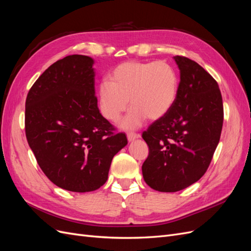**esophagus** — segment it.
Listing matches in <instances>:
<instances>
[{"instance_id": "34e87169", "label": "esophagus", "mask_w": 251, "mask_h": 251, "mask_svg": "<svg viewBox=\"0 0 251 251\" xmlns=\"http://www.w3.org/2000/svg\"><path fill=\"white\" fill-rule=\"evenodd\" d=\"M126 137H127V140H128V141H134L135 139L139 138L140 135L137 134V133H128V134L126 135Z\"/></svg>"}]
</instances>
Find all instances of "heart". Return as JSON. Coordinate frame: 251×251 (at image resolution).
Returning a JSON list of instances; mask_svg holds the SVG:
<instances>
[{
	"label": "heart",
	"mask_w": 251,
	"mask_h": 251,
	"mask_svg": "<svg viewBox=\"0 0 251 251\" xmlns=\"http://www.w3.org/2000/svg\"><path fill=\"white\" fill-rule=\"evenodd\" d=\"M179 77L175 68L164 62L128 60L119 64L110 74V81L103 80L98 88L100 109L102 116L118 123L126 111L125 128H137L148 117L157 120L164 117L176 102Z\"/></svg>",
	"instance_id": "1"
}]
</instances>
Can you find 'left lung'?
<instances>
[{
	"label": "left lung",
	"mask_w": 251,
	"mask_h": 251,
	"mask_svg": "<svg viewBox=\"0 0 251 251\" xmlns=\"http://www.w3.org/2000/svg\"><path fill=\"white\" fill-rule=\"evenodd\" d=\"M180 69L179 91L172 110L142 133L149 156L142 164L147 184L174 193L206 173L221 136L223 100L218 82L194 60L174 57Z\"/></svg>",
	"instance_id": "1"
}]
</instances>
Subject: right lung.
I'll return each mask as SVG.
<instances>
[{
	"mask_svg": "<svg viewBox=\"0 0 251 251\" xmlns=\"http://www.w3.org/2000/svg\"><path fill=\"white\" fill-rule=\"evenodd\" d=\"M93 64L79 54L57 60L26 98L29 147L47 178L70 192L102 186L113 157L127 143L98 110Z\"/></svg>",
	"mask_w": 251,
	"mask_h": 251,
	"instance_id": "1",
	"label": "right lung"
}]
</instances>
